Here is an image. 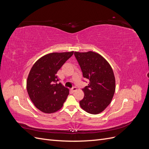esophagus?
I'll use <instances>...</instances> for the list:
<instances>
[{"instance_id": "1", "label": "esophagus", "mask_w": 149, "mask_h": 149, "mask_svg": "<svg viewBox=\"0 0 149 149\" xmlns=\"http://www.w3.org/2000/svg\"><path fill=\"white\" fill-rule=\"evenodd\" d=\"M76 90H77V89H76V87H75V86L73 87V88H72V89H71V91H73V92H74V91H76Z\"/></svg>"}]
</instances>
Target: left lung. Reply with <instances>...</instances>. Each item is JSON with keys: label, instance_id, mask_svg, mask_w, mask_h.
<instances>
[{"label": "left lung", "instance_id": "obj_1", "mask_svg": "<svg viewBox=\"0 0 149 149\" xmlns=\"http://www.w3.org/2000/svg\"><path fill=\"white\" fill-rule=\"evenodd\" d=\"M83 77L89 84L83 91L84 96L79 101L81 107L89 114H97L111 103L116 89L113 70L104 58L93 52H74Z\"/></svg>", "mask_w": 149, "mask_h": 149}]
</instances>
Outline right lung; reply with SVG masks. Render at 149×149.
<instances>
[{
	"instance_id": "add662e5",
	"label": "right lung",
	"mask_w": 149,
	"mask_h": 149,
	"mask_svg": "<svg viewBox=\"0 0 149 149\" xmlns=\"http://www.w3.org/2000/svg\"><path fill=\"white\" fill-rule=\"evenodd\" d=\"M74 52L52 53L40 58L30 71L26 89L35 107L45 113L56 112L62 107L69 89L61 83L56 73Z\"/></svg>"
}]
</instances>
